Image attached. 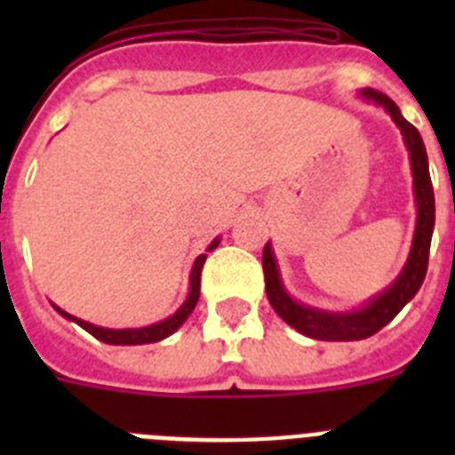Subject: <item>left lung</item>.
<instances>
[{
  "mask_svg": "<svg viewBox=\"0 0 455 455\" xmlns=\"http://www.w3.org/2000/svg\"><path fill=\"white\" fill-rule=\"evenodd\" d=\"M360 95L367 102H373L376 107L385 108L389 118L394 120V124L403 134V143L410 155V168H412V188H415V236H412L408 262L401 268L396 280L385 291L376 293L367 303L360 305L357 309H348V312H328V309L309 307V305L293 300L283 284L271 243L264 246L262 264L268 303L273 305L277 316L287 321L291 328H296L300 335H307L312 339L321 341L367 339V337L376 335L380 328H385L394 316L399 315L401 309L405 307V303L415 299V293L419 291L421 283H424L426 268H428V252H431L433 228H435V196H433L428 156H426L421 134L401 116L399 107L387 95L373 91V88H363Z\"/></svg>",
  "mask_w": 455,
  "mask_h": 455,
  "instance_id": "left-lung-1",
  "label": "left lung"
}]
</instances>
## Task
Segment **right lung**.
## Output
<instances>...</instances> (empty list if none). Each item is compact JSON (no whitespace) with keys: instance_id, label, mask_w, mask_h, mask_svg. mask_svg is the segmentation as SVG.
<instances>
[{"instance_id":"add662e5","label":"right lung","mask_w":455,"mask_h":455,"mask_svg":"<svg viewBox=\"0 0 455 455\" xmlns=\"http://www.w3.org/2000/svg\"><path fill=\"white\" fill-rule=\"evenodd\" d=\"M220 243V236H216L212 243L207 246V252H212L214 248H219ZM204 259H207V255H198V259L193 262V268H191V277H188V293H187V300H184L182 305H180V309L175 312V315H171L168 319L159 321V323H152V325H146V328H102V325H95V323H88V321L84 319H77V316L68 315V312H63L61 307H56L54 303V309L59 312L61 316H66L68 321H75L77 325H82L84 331L91 332L95 339L104 341V344H114V347H139V344H152V341H162L166 339V337H171L172 332L178 331L180 325L184 323V321L188 319V315L193 312V307H196V303H198V296H200V273H203V264Z\"/></svg>"}]
</instances>
